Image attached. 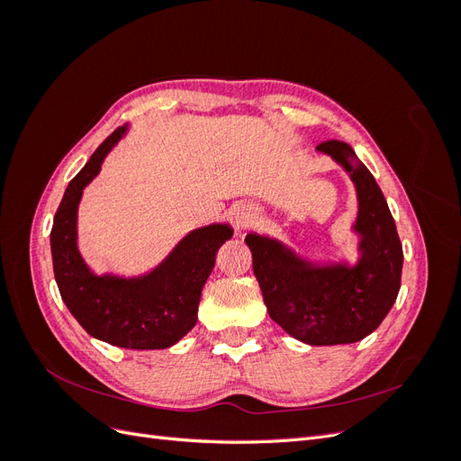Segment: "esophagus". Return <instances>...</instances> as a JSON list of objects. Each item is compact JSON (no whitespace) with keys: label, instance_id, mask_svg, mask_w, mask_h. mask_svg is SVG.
Returning <instances> with one entry per match:
<instances>
[{"label":"esophagus","instance_id":"34e87169","mask_svg":"<svg viewBox=\"0 0 461 461\" xmlns=\"http://www.w3.org/2000/svg\"><path fill=\"white\" fill-rule=\"evenodd\" d=\"M234 225L236 229L240 230H246L254 225V222L258 221V209L252 207V205H240L234 209Z\"/></svg>","mask_w":461,"mask_h":461}]
</instances>
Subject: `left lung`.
<instances>
[{
  "label": "left lung",
  "mask_w": 461,
  "mask_h": 461,
  "mask_svg": "<svg viewBox=\"0 0 461 461\" xmlns=\"http://www.w3.org/2000/svg\"><path fill=\"white\" fill-rule=\"evenodd\" d=\"M317 149L342 165L356 186L357 263L315 265L258 232L246 234V244L275 323L310 346L352 344L379 327L396 302L403 252L383 192L356 151L339 140Z\"/></svg>",
  "instance_id": "obj_1"
}]
</instances>
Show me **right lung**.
Here are the masks:
<instances>
[{"mask_svg":"<svg viewBox=\"0 0 461 461\" xmlns=\"http://www.w3.org/2000/svg\"><path fill=\"white\" fill-rule=\"evenodd\" d=\"M124 134L127 127H119L107 136L68 183L50 234L53 273L68 312L90 337L131 350H163L196 325L202 288L232 229L215 222L188 232L156 269L142 276L92 273L77 244L78 203L82 190Z\"/></svg>","mask_w":461,"mask_h":461,"instance_id":"right-lung-1","label":"right lung"}]
</instances>
